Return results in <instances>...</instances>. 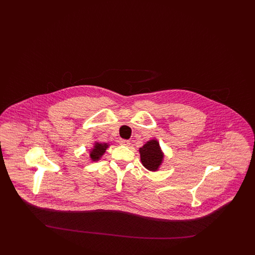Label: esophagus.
Here are the masks:
<instances>
[{
  "label": "esophagus",
  "mask_w": 255,
  "mask_h": 255,
  "mask_svg": "<svg viewBox=\"0 0 255 255\" xmlns=\"http://www.w3.org/2000/svg\"><path fill=\"white\" fill-rule=\"evenodd\" d=\"M120 143H121L122 145L124 146L130 145V141H129V140H127V139H121V140H120Z\"/></svg>",
  "instance_id": "esophagus-1"
}]
</instances>
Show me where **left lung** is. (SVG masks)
I'll use <instances>...</instances> for the list:
<instances>
[{"label":"left lung","instance_id":"8db88e82","mask_svg":"<svg viewBox=\"0 0 255 255\" xmlns=\"http://www.w3.org/2000/svg\"><path fill=\"white\" fill-rule=\"evenodd\" d=\"M139 154L142 165L149 171H158L164 157L158 140L155 138L148 140L139 148Z\"/></svg>","mask_w":255,"mask_h":255}]
</instances>
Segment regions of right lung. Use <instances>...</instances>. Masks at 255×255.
Instances as JSON below:
<instances>
[{"mask_svg": "<svg viewBox=\"0 0 255 255\" xmlns=\"http://www.w3.org/2000/svg\"><path fill=\"white\" fill-rule=\"evenodd\" d=\"M109 147L108 143H101V142H95L94 147L90 150V158L92 161H97L105 154L106 149Z\"/></svg>", "mask_w": 255, "mask_h": 255, "instance_id": "right-lung-1", "label": "right lung"}]
</instances>
